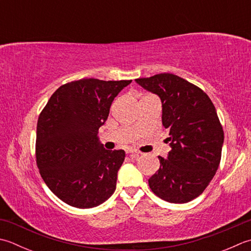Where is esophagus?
I'll use <instances>...</instances> for the list:
<instances>
[{
    "mask_svg": "<svg viewBox=\"0 0 251 251\" xmlns=\"http://www.w3.org/2000/svg\"><path fill=\"white\" fill-rule=\"evenodd\" d=\"M127 153H128L129 154V156H130V158H138V156H139V152L138 151H135V150H131V151H128V152H127Z\"/></svg>",
    "mask_w": 251,
    "mask_h": 251,
    "instance_id": "obj_1",
    "label": "esophagus"
}]
</instances>
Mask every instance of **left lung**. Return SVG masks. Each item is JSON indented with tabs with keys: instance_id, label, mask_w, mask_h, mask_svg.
<instances>
[{
	"instance_id": "obj_1",
	"label": "left lung",
	"mask_w": 251,
	"mask_h": 251,
	"mask_svg": "<svg viewBox=\"0 0 251 251\" xmlns=\"http://www.w3.org/2000/svg\"><path fill=\"white\" fill-rule=\"evenodd\" d=\"M136 81L160 97L162 124L170 130L166 141L172 150L168 159L159 156L150 188L168 202H189L203 193L219 169L224 132L217 110L202 89L174 74Z\"/></svg>"
}]
</instances>
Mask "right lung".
<instances>
[{"instance_id": "1", "label": "right lung", "mask_w": 251, "mask_h": 251, "mask_svg": "<svg viewBox=\"0 0 251 251\" xmlns=\"http://www.w3.org/2000/svg\"><path fill=\"white\" fill-rule=\"evenodd\" d=\"M130 82L95 78L67 82L53 93L39 115V172L52 193L72 207H97L115 191L125 151L105 150L98 132L114 98Z\"/></svg>"}]
</instances>
